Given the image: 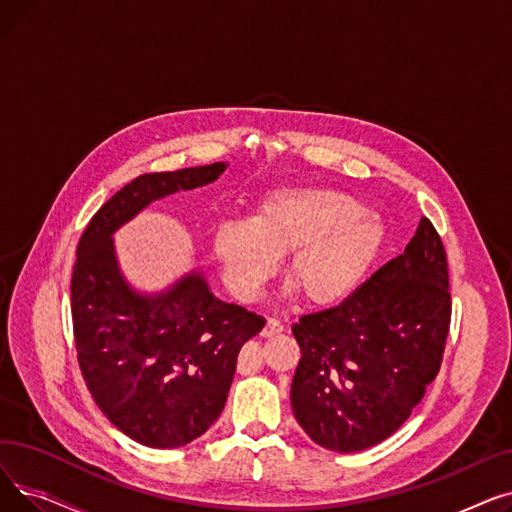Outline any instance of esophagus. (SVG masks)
Wrapping results in <instances>:
<instances>
[{
  "mask_svg": "<svg viewBox=\"0 0 512 512\" xmlns=\"http://www.w3.org/2000/svg\"><path fill=\"white\" fill-rule=\"evenodd\" d=\"M282 330H284V326L280 324V321H278V319H274V317H270V319H267L265 328L261 330V336H263V338H272V336L280 334Z\"/></svg>",
  "mask_w": 512,
  "mask_h": 512,
  "instance_id": "34e87169",
  "label": "esophagus"
}]
</instances>
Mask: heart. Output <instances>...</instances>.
Here are the masks:
<instances>
[{
	"mask_svg": "<svg viewBox=\"0 0 512 512\" xmlns=\"http://www.w3.org/2000/svg\"><path fill=\"white\" fill-rule=\"evenodd\" d=\"M386 240L378 215L324 186L267 193L253 220L222 222L213 253L240 301L257 299L286 259V280L311 307H332L359 288Z\"/></svg>",
	"mask_w": 512,
	"mask_h": 512,
	"instance_id": "obj_1",
	"label": "heart"
}]
</instances>
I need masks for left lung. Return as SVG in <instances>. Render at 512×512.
Returning a JSON list of instances; mask_svg holds the SVG:
<instances>
[{
  "label": "left lung",
  "mask_w": 512,
  "mask_h": 512,
  "mask_svg": "<svg viewBox=\"0 0 512 512\" xmlns=\"http://www.w3.org/2000/svg\"><path fill=\"white\" fill-rule=\"evenodd\" d=\"M450 313L446 251L421 218L405 253L338 307L292 326L301 361L290 402L307 436L336 452L392 436L436 380Z\"/></svg>",
  "instance_id": "left-lung-1"
}]
</instances>
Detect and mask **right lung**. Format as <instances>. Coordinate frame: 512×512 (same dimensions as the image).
<instances>
[{"instance_id":"add662e5","label":"right lung","mask_w":512,"mask_h":512,"mask_svg":"<svg viewBox=\"0 0 512 512\" xmlns=\"http://www.w3.org/2000/svg\"><path fill=\"white\" fill-rule=\"evenodd\" d=\"M224 170L215 161L134 178L78 240L70 290L80 371L103 415L149 448H178L207 432L226 405L242 344L265 319L213 297L201 272L164 292H137L120 272L112 236L149 203Z\"/></svg>"}]
</instances>
